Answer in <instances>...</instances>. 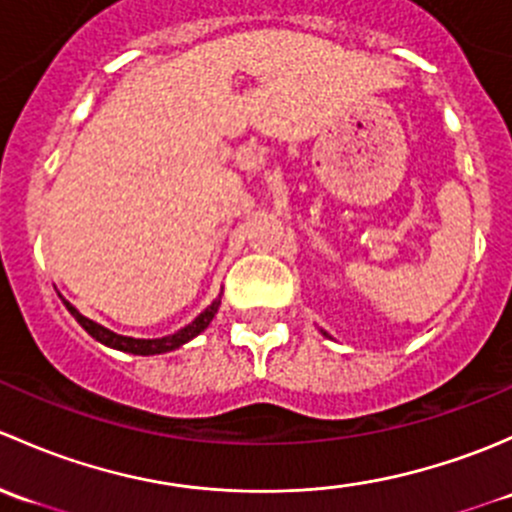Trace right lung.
<instances>
[{"label": "right lung", "mask_w": 512, "mask_h": 512, "mask_svg": "<svg viewBox=\"0 0 512 512\" xmlns=\"http://www.w3.org/2000/svg\"><path fill=\"white\" fill-rule=\"evenodd\" d=\"M63 305L68 308V313L73 315V318L78 320V325H81L83 330H86L88 335L96 337L98 342H103V345L113 347V350H120V352H133V355H160V352H170V350H177L179 345H184V342H189L192 337H197L202 330H207V325L212 323L214 315H217L219 310V303L221 300L217 298L212 305H209L204 313H199L197 318L192 320V323L187 325V328L177 330L175 335H167V337H155V340H138V337H125V335H118L113 333V330L103 328V325L93 323V320H88L86 315L78 313L76 308H73L71 303H68L66 298H61Z\"/></svg>", "instance_id": "add662e5"}]
</instances>
